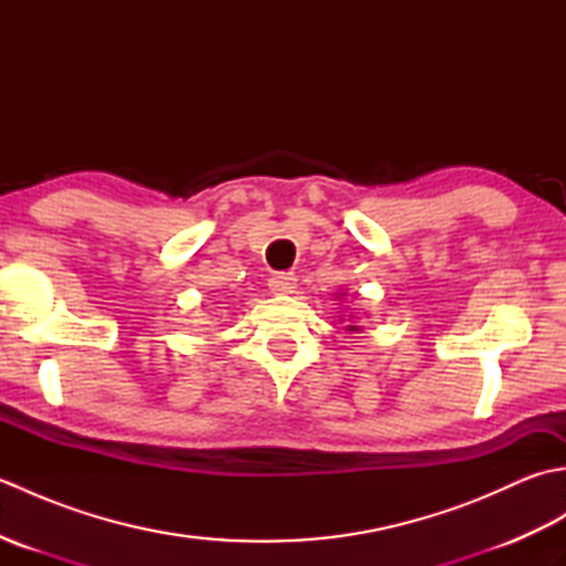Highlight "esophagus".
<instances>
[{
    "label": "esophagus",
    "instance_id": "esophagus-1",
    "mask_svg": "<svg viewBox=\"0 0 566 566\" xmlns=\"http://www.w3.org/2000/svg\"><path fill=\"white\" fill-rule=\"evenodd\" d=\"M296 290V276L292 272H274L270 276L272 294H292Z\"/></svg>",
    "mask_w": 566,
    "mask_h": 566
}]
</instances>
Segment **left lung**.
<instances>
[{
  "label": "left lung",
  "instance_id": "8db88e82",
  "mask_svg": "<svg viewBox=\"0 0 566 566\" xmlns=\"http://www.w3.org/2000/svg\"><path fill=\"white\" fill-rule=\"evenodd\" d=\"M350 331H357V326H350Z\"/></svg>",
  "mask_w": 566,
  "mask_h": 566
}]
</instances>
